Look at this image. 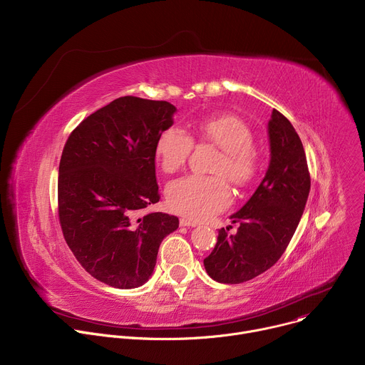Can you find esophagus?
Here are the masks:
<instances>
[{"mask_svg": "<svg viewBox=\"0 0 365 365\" xmlns=\"http://www.w3.org/2000/svg\"><path fill=\"white\" fill-rule=\"evenodd\" d=\"M180 225H182V227H196L197 222H196V221H192V220H187V218H182V220H180Z\"/></svg>", "mask_w": 365, "mask_h": 365, "instance_id": "esophagus-1", "label": "esophagus"}]
</instances>
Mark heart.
Here are the masks:
<instances>
[{
    "mask_svg": "<svg viewBox=\"0 0 365 365\" xmlns=\"http://www.w3.org/2000/svg\"><path fill=\"white\" fill-rule=\"evenodd\" d=\"M192 131L199 141L222 150L212 168L217 176L189 175L172 180L166 187V200L173 212L200 221L224 211L231 203L232 193L225 177L238 187L254 180L258 172V154L252 147L250 127L235 115L202 118L192 125ZM192 148V137L176 125L163 130L154 145L155 158L165 173L179 170Z\"/></svg>",
    "mask_w": 365,
    "mask_h": 365,
    "instance_id": "heart-1",
    "label": "heart"
}]
</instances>
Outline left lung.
<instances>
[{
    "label": "left lung",
    "mask_w": 365,
    "mask_h": 365,
    "mask_svg": "<svg viewBox=\"0 0 365 365\" xmlns=\"http://www.w3.org/2000/svg\"><path fill=\"white\" fill-rule=\"evenodd\" d=\"M272 159L264 179L241 210L235 235L220 230L212 252L203 259L214 280L227 284L248 282L277 263L302 218L310 190L303 144L290 121L277 110L269 121Z\"/></svg>",
    "instance_id": "8db88e82"
}]
</instances>
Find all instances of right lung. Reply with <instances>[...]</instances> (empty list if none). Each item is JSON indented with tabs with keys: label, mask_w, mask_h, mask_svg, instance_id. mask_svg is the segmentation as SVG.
Segmentation results:
<instances>
[{
	"label": "right lung",
	"mask_w": 365,
	"mask_h": 365,
	"mask_svg": "<svg viewBox=\"0 0 365 365\" xmlns=\"http://www.w3.org/2000/svg\"><path fill=\"white\" fill-rule=\"evenodd\" d=\"M168 101L121 96L86 117L68 137L59 165L58 214L63 237L96 280L134 289L151 276L160 242L179 220L137 217L159 202L154 145L172 127Z\"/></svg>",
	"instance_id": "1"
}]
</instances>
